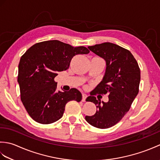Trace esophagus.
<instances>
[{
  "mask_svg": "<svg viewBox=\"0 0 160 160\" xmlns=\"http://www.w3.org/2000/svg\"><path fill=\"white\" fill-rule=\"evenodd\" d=\"M87 98V94L85 93H82V102H85L86 101V98Z\"/></svg>",
  "mask_w": 160,
  "mask_h": 160,
  "instance_id": "1",
  "label": "esophagus"
}]
</instances>
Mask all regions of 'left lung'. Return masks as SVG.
<instances>
[{"instance_id":"obj_1","label":"left lung","mask_w":160,"mask_h":160,"mask_svg":"<svg viewBox=\"0 0 160 160\" xmlns=\"http://www.w3.org/2000/svg\"><path fill=\"white\" fill-rule=\"evenodd\" d=\"M106 61V70L101 82L86 101L96 105V113L85 117L88 123L98 128H108L120 122L128 111L139 92L140 69L128 50L111 42L88 47ZM96 93L109 95L107 103L96 100Z\"/></svg>"}]
</instances>
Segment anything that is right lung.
<instances>
[{"instance_id": "1", "label": "right lung", "mask_w": 160, "mask_h": 160, "mask_svg": "<svg viewBox=\"0 0 160 160\" xmlns=\"http://www.w3.org/2000/svg\"><path fill=\"white\" fill-rule=\"evenodd\" d=\"M89 53L85 47H73L53 40L36 43L23 54L18 64V82L22 102L33 120L53 123L62 117L68 102L81 101L82 93L75 88L57 91L54 78L69 69L73 56Z\"/></svg>"}]
</instances>
